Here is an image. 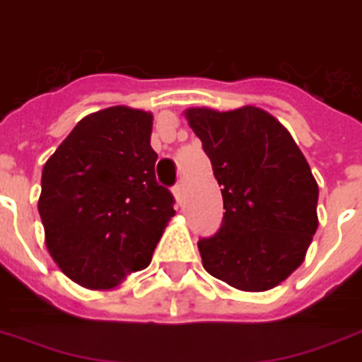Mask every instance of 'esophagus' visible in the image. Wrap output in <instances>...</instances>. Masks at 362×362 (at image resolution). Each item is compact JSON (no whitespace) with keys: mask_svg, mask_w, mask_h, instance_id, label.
Instances as JSON below:
<instances>
[{"mask_svg":"<svg viewBox=\"0 0 362 362\" xmlns=\"http://www.w3.org/2000/svg\"><path fill=\"white\" fill-rule=\"evenodd\" d=\"M173 194H175V198H177V202H179V204L183 202V198H185V187H183V183H181V181H179V183L175 185V187H173Z\"/></svg>","mask_w":362,"mask_h":362,"instance_id":"34e87169","label":"esophagus"}]
</instances>
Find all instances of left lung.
<instances>
[{"label":"left lung","instance_id":"8db88e82","mask_svg":"<svg viewBox=\"0 0 362 362\" xmlns=\"http://www.w3.org/2000/svg\"><path fill=\"white\" fill-rule=\"evenodd\" d=\"M187 119L223 194V221L200 238L204 269L229 286L263 292L300 267L319 227V187L305 156L262 108H189Z\"/></svg>","mask_w":362,"mask_h":362}]
</instances>
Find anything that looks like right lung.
<instances>
[{
	"label": "right lung",
	"instance_id": "1",
	"mask_svg": "<svg viewBox=\"0 0 362 362\" xmlns=\"http://www.w3.org/2000/svg\"><path fill=\"white\" fill-rule=\"evenodd\" d=\"M152 114L110 107L80 119L42 171L37 210L68 279L107 290L148 267L175 198L156 181Z\"/></svg>",
	"mask_w": 362,
	"mask_h": 362
}]
</instances>
